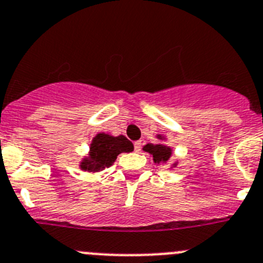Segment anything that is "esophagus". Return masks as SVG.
Instances as JSON below:
<instances>
[{
	"instance_id": "esophagus-1",
	"label": "esophagus",
	"mask_w": 263,
	"mask_h": 263,
	"mask_svg": "<svg viewBox=\"0 0 263 263\" xmlns=\"http://www.w3.org/2000/svg\"><path fill=\"white\" fill-rule=\"evenodd\" d=\"M135 152L139 153L141 150V141H135Z\"/></svg>"
}]
</instances>
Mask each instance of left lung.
I'll return each mask as SVG.
<instances>
[{"mask_svg": "<svg viewBox=\"0 0 263 263\" xmlns=\"http://www.w3.org/2000/svg\"><path fill=\"white\" fill-rule=\"evenodd\" d=\"M157 139L159 140L160 142H158V144L144 145L142 150L149 153V154L152 155L153 162H154L155 164H167V163L171 160V157H172L173 154V150L171 146L163 144V141L167 140L165 139V136H163V135H157ZM177 164H178V160H175V162L171 164V168L177 167Z\"/></svg>", "mask_w": 263, "mask_h": 263, "instance_id": "8db88e82", "label": "left lung"}]
</instances>
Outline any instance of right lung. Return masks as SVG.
<instances>
[{"mask_svg":"<svg viewBox=\"0 0 263 263\" xmlns=\"http://www.w3.org/2000/svg\"><path fill=\"white\" fill-rule=\"evenodd\" d=\"M131 152H134V144L126 136L100 132L91 141L88 154L81 159L80 168L85 172H100L110 167L121 153Z\"/></svg>","mask_w":263,"mask_h":263,"instance_id":"add662e5","label":"right lung"}]
</instances>
